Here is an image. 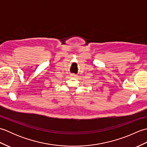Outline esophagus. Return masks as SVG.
<instances>
[{
    "instance_id": "esophagus-1",
    "label": "esophagus",
    "mask_w": 147,
    "mask_h": 147,
    "mask_svg": "<svg viewBox=\"0 0 147 147\" xmlns=\"http://www.w3.org/2000/svg\"><path fill=\"white\" fill-rule=\"evenodd\" d=\"M76 74H71V78H76Z\"/></svg>"
}]
</instances>
